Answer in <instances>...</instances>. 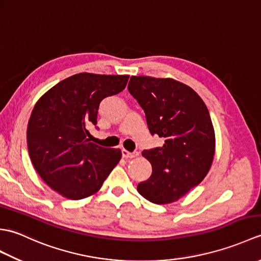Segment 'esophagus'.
<instances>
[{
    "mask_svg": "<svg viewBox=\"0 0 261 261\" xmlns=\"http://www.w3.org/2000/svg\"><path fill=\"white\" fill-rule=\"evenodd\" d=\"M138 156V152H129L125 149H122V157L123 158H135Z\"/></svg>",
    "mask_w": 261,
    "mask_h": 261,
    "instance_id": "obj_1",
    "label": "esophagus"
}]
</instances>
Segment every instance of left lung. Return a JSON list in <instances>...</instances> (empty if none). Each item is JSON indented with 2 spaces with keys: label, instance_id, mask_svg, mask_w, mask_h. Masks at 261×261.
<instances>
[{
  "label": "left lung",
  "instance_id": "obj_1",
  "mask_svg": "<svg viewBox=\"0 0 261 261\" xmlns=\"http://www.w3.org/2000/svg\"><path fill=\"white\" fill-rule=\"evenodd\" d=\"M127 90L146 113L151 135L163 147L143 150L151 176L137 186L148 201L173 203L206 176L215 152V135L206 105L190 86L171 79L131 76Z\"/></svg>",
  "mask_w": 261,
  "mask_h": 261
}]
</instances>
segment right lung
Masks as SVG:
<instances>
[{"label": "right lung", "mask_w": 261, "mask_h": 261, "mask_svg": "<svg viewBox=\"0 0 261 261\" xmlns=\"http://www.w3.org/2000/svg\"><path fill=\"white\" fill-rule=\"evenodd\" d=\"M129 75L81 73L39 98L27 129L33 167L46 184L69 199L95 194L121 159L120 149L88 139L87 124L97 123L99 104L122 92Z\"/></svg>", "instance_id": "add662e5"}]
</instances>
